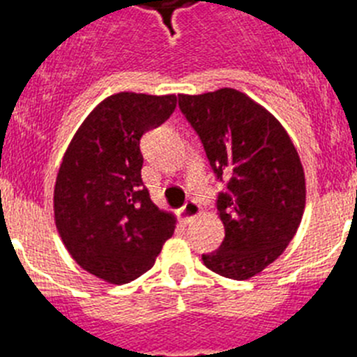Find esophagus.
Returning a JSON list of instances; mask_svg holds the SVG:
<instances>
[{
  "label": "esophagus",
  "instance_id": "1",
  "mask_svg": "<svg viewBox=\"0 0 357 357\" xmlns=\"http://www.w3.org/2000/svg\"><path fill=\"white\" fill-rule=\"evenodd\" d=\"M200 213H202L200 206H198L195 200L185 202L184 206L181 207V218H182V222H184V223L191 222V220H193V218H197Z\"/></svg>",
  "mask_w": 357,
  "mask_h": 357
}]
</instances>
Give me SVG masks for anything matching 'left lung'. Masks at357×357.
Instances as JSON below:
<instances>
[{
    "label": "left lung",
    "instance_id": "left-lung-1",
    "mask_svg": "<svg viewBox=\"0 0 357 357\" xmlns=\"http://www.w3.org/2000/svg\"><path fill=\"white\" fill-rule=\"evenodd\" d=\"M182 114L200 137L211 168L227 189L218 195L225 238L202 255L214 273L245 280L279 257L301 225L305 176L284 127L236 89L178 94Z\"/></svg>",
    "mask_w": 357,
    "mask_h": 357
}]
</instances>
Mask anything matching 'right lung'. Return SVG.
Instances as JSON below:
<instances>
[{
	"instance_id": "add662e5",
	"label": "right lung",
	"mask_w": 357,
	"mask_h": 357,
	"mask_svg": "<svg viewBox=\"0 0 357 357\" xmlns=\"http://www.w3.org/2000/svg\"><path fill=\"white\" fill-rule=\"evenodd\" d=\"M175 94L118 93L82 123L56 175L55 225L71 257L110 284L148 272L173 236L175 216L143 185L141 137L162 125Z\"/></svg>"
}]
</instances>
